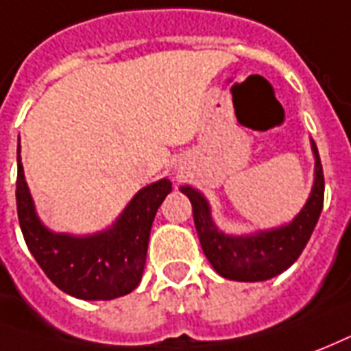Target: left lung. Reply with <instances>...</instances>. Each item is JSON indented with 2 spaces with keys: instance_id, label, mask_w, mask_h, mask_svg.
I'll return each instance as SVG.
<instances>
[{
  "instance_id": "left-lung-1",
  "label": "left lung",
  "mask_w": 351,
  "mask_h": 351,
  "mask_svg": "<svg viewBox=\"0 0 351 351\" xmlns=\"http://www.w3.org/2000/svg\"><path fill=\"white\" fill-rule=\"evenodd\" d=\"M314 153V185L303 209L290 224L263 230L250 235H228L217 228L211 207L204 194L189 185L179 186L193 204L194 226L204 254L213 269L224 278L239 282H258L280 275L295 262L312 235L324 207V170L318 147L311 140Z\"/></svg>"
}]
</instances>
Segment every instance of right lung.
<instances>
[{
  "instance_id": "obj_1",
  "label": "right lung",
  "mask_w": 351,
  "mask_h": 351,
  "mask_svg": "<svg viewBox=\"0 0 351 351\" xmlns=\"http://www.w3.org/2000/svg\"><path fill=\"white\" fill-rule=\"evenodd\" d=\"M16 209L25 245L60 290L86 301H108L127 295L142 280L153 219L170 179H160L134 194L108 230L91 235L56 234L37 217L27 189L18 140Z\"/></svg>"
}]
</instances>
